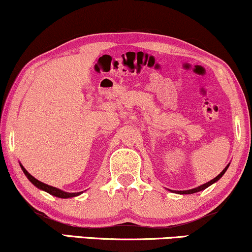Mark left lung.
<instances>
[{
  "label": "left lung",
  "instance_id": "1",
  "mask_svg": "<svg viewBox=\"0 0 252 252\" xmlns=\"http://www.w3.org/2000/svg\"><path fill=\"white\" fill-rule=\"evenodd\" d=\"M229 164H230V163H228V164H226V167H225V168L223 169L222 172L220 173L219 175L216 176V178H214L213 180H210L209 182L204 183V185H201V186H198V187H196V188L189 189V190H174V192H176V194H183V195H186V194H194V192H197V191H201V190H203V189H206V188L209 187V186H212L213 183H215V182L219 181V180L221 179L223 175H224V173L226 172V169H228ZM170 191H172V190H170Z\"/></svg>",
  "mask_w": 252,
  "mask_h": 252
}]
</instances>
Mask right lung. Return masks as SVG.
I'll return each mask as SVG.
<instances>
[{
	"mask_svg": "<svg viewBox=\"0 0 252 252\" xmlns=\"http://www.w3.org/2000/svg\"><path fill=\"white\" fill-rule=\"evenodd\" d=\"M22 170H23V173L26 174V176L28 179H29V181L32 183L33 186H36L37 188L40 189V190H44L46 192H49L50 195H54L56 197H60V198H70V197H74V196H78V195L82 194L83 191L80 192H67V191H64V190H61V189L56 188V187H52V186H49L46 185V183H43L38 181V180L33 178L32 175H31L30 173H28V170L24 168L22 164H20Z\"/></svg>",
	"mask_w": 252,
	"mask_h": 252,
	"instance_id": "right-lung-1",
	"label": "right lung"
}]
</instances>
